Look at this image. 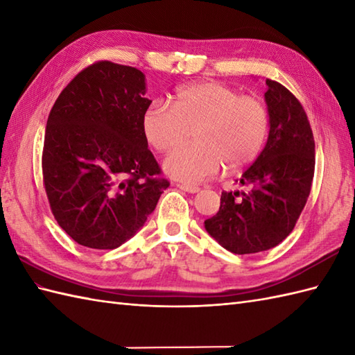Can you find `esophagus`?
<instances>
[{
    "mask_svg": "<svg viewBox=\"0 0 355 355\" xmlns=\"http://www.w3.org/2000/svg\"><path fill=\"white\" fill-rule=\"evenodd\" d=\"M177 187H180L181 191H184V192H187V193H196V192H200V187H198V186H192V184H183V183H180V184H177Z\"/></svg>",
    "mask_w": 355,
    "mask_h": 355,
    "instance_id": "esophagus-1",
    "label": "esophagus"
}]
</instances>
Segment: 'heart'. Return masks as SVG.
Masks as SVG:
<instances>
[{"mask_svg":"<svg viewBox=\"0 0 355 355\" xmlns=\"http://www.w3.org/2000/svg\"><path fill=\"white\" fill-rule=\"evenodd\" d=\"M142 133L159 153L177 150L192 135L195 144L171 154L163 169L196 184L216 175L222 164L237 171L257 159L268 139L269 112L259 96L205 81L180 89L171 109L153 103L144 112Z\"/></svg>","mask_w":355,"mask_h":355,"instance_id":"obj_1","label":"heart"}]
</instances>
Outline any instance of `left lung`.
I'll return each instance as SVG.
<instances>
[{"label": "left lung", "mask_w": 355, "mask_h": 355, "mask_svg": "<svg viewBox=\"0 0 355 355\" xmlns=\"http://www.w3.org/2000/svg\"><path fill=\"white\" fill-rule=\"evenodd\" d=\"M269 136L243 172L248 192H222L220 207L204 227L234 254L274 248L292 233L315 175V139L301 103L278 81L266 80Z\"/></svg>", "instance_id": "obj_1"}]
</instances>
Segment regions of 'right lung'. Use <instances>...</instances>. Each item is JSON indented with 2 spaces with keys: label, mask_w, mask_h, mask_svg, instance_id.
<instances>
[{
  "label": "right lung",
  "mask_w": 355,
  "mask_h": 355,
  "mask_svg": "<svg viewBox=\"0 0 355 355\" xmlns=\"http://www.w3.org/2000/svg\"><path fill=\"white\" fill-rule=\"evenodd\" d=\"M144 72L96 62L77 73L46 121L45 192L64 233L94 250L133 237L169 187L142 133Z\"/></svg>",
  "instance_id": "obj_1"
}]
</instances>
